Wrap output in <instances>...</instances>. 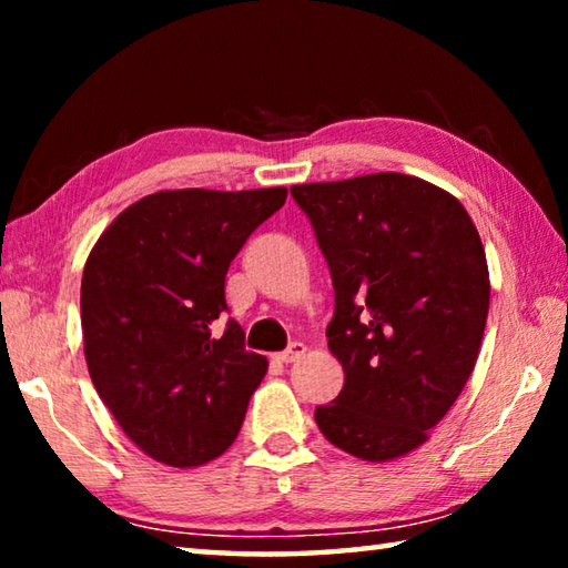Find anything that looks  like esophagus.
<instances>
[{
    "instance_id": "esophagus-1",
    "label": "esophagus",
    "mask_w": 568,
    "mask_h": 568,
    "mask_svg": "<svg viewBox=\"0 0 568 568\" xmlns=\"http://www.w3.org/2000/svg\"><path fill=\"white\" fill-rule=\"evenodd\" d=\"M305 353H307L305 343L295 341V343H291V348H287V351H283L281 355H277V361H281V363H295V361H301Z\"/></svg>"
}]
</instances>
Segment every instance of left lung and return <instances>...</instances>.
<instances>
[{
	"mask_svg": "<svg viewBox=\"0 0 568 568\" xmlns=\"http://www.w3.org/2000/svg\"><path fill=\"white\" fill-rule=\"evenodd\" d=\"M291 192L331 267L328 348L345 373L315 423L361 460L406 456L476 368L491 297L478 230L450 192L400 172Z\"/></svg>",
	"mask_w": 568,
	"mask_h": 568,
	"instance_id": "8db88e82",
	"label": "left lung"
}]
</instances>
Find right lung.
Segmentation results:
<instances>
[{"mask_svg":"<svg viewBox=\"0 0 568 568\" xmlns=\"http://www.w3.org/2000/svg\"><path fill=\"white\" fill-rule=\"evenodd\" d=\"M285 187L160 190L124 207L82 273L90 378L134 446L160 464L223 456L267 371L235 321L215 323L225 275L250 233L285 205Z\"/></svg>","mask_w":568,"mask_h":568,"instance_id":"add662e5","label":"right lung"}]
</instances>
